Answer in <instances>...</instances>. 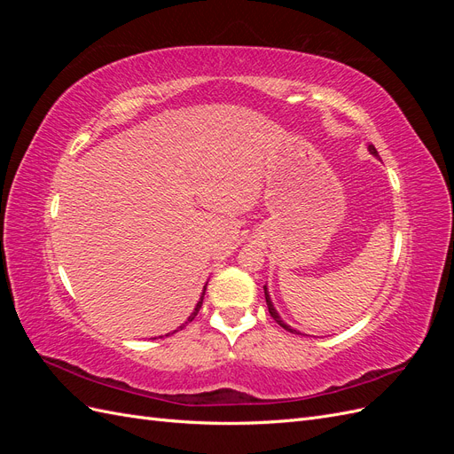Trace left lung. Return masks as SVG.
I'll return each mask as SVG.
<instances>
[{
	"label": "left lung",
	"instance_id": "8db88e82",
	"mask_svg": "<svg viewBox=\"0 0 454 454\" xmlns=\"http://www.w3.org/2000/svg\"><path fill=\"white\" fill-rule=\"evenodd\" d=\"M369 151H371V153H373L375 157L379 155V153H377V149H375V145H373V144H371V145H369ZM265 299H267V307H269V312H270V316H272V318H274V320H277V322H278V324H280V325H282L284 329H287V332H294V333H299V332H295V329H292L290 325H286V324H284V322L280 320V316L277 314V310H274V307H272V303H270V297H269V294H267V286H265Z\"/></svg>",
	"mask_w": 454,
	"mask_h": 454
}]
</instances>
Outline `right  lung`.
<instances>
[{
    "instance_id": "right-lung-1",
    "label": "right lung",
    "mask_w": 454,
    "mask_h": 454,
    "mask_svg": "<svg viewBox=\"0 0 454 454\" xmlns=\"http://www.w3.org/2000/svg\"><path fill=\"white\" fill-rule=\"evenodd\" d=\"M204 292H206V286H204ZM204 292H202V295H200V301H199V303H197V307H195V310L193 312H191V316H189V320L187 322H193V318H195V316L199 314V310H200V307H202V299H204ZM185 322V324H187ZM184 327V325H182Z\"/></svg>"
}]
</instances>
